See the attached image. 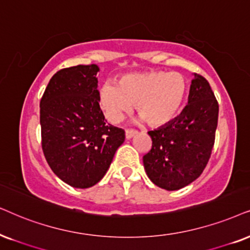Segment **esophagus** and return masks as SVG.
Instances as JSON below:
<instances>
[{"instance_id":"34e87169","label":"esophagus","mask_w":250,"mask_h":250,"mask_svg":"<svg viewBox=\"0 0 250 250\" xmlns=\"http://www.w3.org/2000/svg\"><path fill=\"white\" fill-rule=\"evenodd\" d=\"M136 134H137V131L134 130V129H127V130H125V138L129 140V138H131L132 136H135Z\"/></svg>"}]
</instances>
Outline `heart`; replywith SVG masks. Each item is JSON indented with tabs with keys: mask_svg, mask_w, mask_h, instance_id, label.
Segmentation results:
<instances>
[{
	"mask_svg": "<svg viewBox=\"0 0 250 250\" xmlns=\"http://www.w3.org/2000/svg\"><path fill=\"white\" fill-rule=\"evenodd\" d=\"M187 93L188 81L181 74L146 71L122 76L119 84L105 83L99 103L110 122L121 121L136 105L147 125L158 127L175 118Z\"/></svg>",
	"mask_w": 250,
	"mask_h": 250,
	"instance_id": "obj_1",
	"label": "heart"
}]
</instances>
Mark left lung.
Here are the masks:
<instances>
[{"mask_svg":"<svg viewBox=\"0 0 250 250\" xmlns=\"http://www.w3.org/2000/svg\"><path fill=\"white\" fill-rule=\"evenodd\" d=\"M219 105L209 82L195 74L188 105L178 118L147 132L152 140L143 156L148 179L166 190H178L200 176L212 153Z\"/></svg>","mask_w":250,"mask_h":250,"instance_id":"obj_1","label":"left lung"}]
</instances>
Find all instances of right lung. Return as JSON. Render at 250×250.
Listing matches in <instances>:
<instances>
[{"label": "right lung", "mask_w": 250, "mask_h": 250, "mask_svg": "<svg viewBox=\"0 0 250 250\" xmlns=\"http://www.w3.org/2000/svg\"><path fill=\"white\" fill-rule=\"evenodd\" d=\"M97 64L75 65L50 78L40 100L41 146L53 172L75 188L104 178L125 130L107 125L99 106Z\"/></svg>", "instance_id": "right-lung-1"}]
</instances>
